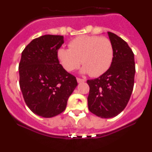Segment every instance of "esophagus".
Wrapping results in <instances>:
<instances>
[{
    "label": "esophagus",
    "mask_w": 152,
    "mask_h": 152,
    "mask_svg": "<svg viewBox=\"0 0 152 152\" xmlns=\"http://www.w3.org/2000/svg\"><path fill=\"white\" fill-rule=\"evenodd\" d=\"M77 81L78 83H82V82H84V81H85V80H84V79L79 78V77H77Z\"/></svg>",
    "instance_id": "obj_1"
}]
</instances>
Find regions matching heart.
I'll use <instances>...</instances> for the list:
<instances>
[{"mask_svg": "<svg viewBox=\"0 0 152 152\" xmlns=\"http://www.w3.org/2000/svg\"><path fill=\"white\" fill-rule=\"evenodd\" d=\"M68 47L69 49L61 48L57 51L58 59L67 72L77 69L81 61L82 73L97 77L110 67L113 48L106 37L83 35L72 39Z\"/></svg>", "mask_w": 152, "mask_h": 152, "instance_id": "obj_1", "label": "heart"}]
</instances>
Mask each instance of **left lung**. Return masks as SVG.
<instances>
[{
  "label": "left lung",
  "mask_w": 152,
  "mask_h": 152,
  "mask_svg": "<svg viewBox=\"0 0 152 152\" xmlns=\"http://www.w3.org/2000/svg\"><path fill=\"white\" fill-rule=\"evenodd\" d=\"M113 48V58L105 73L88 80V108L101 118L117 116L126 107L133 90L135 65L134 54L123 39L108 32Z\"/></svg>",
  "instance_id": "obj_1"
}]
</instances>
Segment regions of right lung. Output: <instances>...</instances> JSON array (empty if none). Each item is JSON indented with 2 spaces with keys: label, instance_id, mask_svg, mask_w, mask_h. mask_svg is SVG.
Listing matches in <instances>:
<instances>
[{
  "label": "right lung",
  "instance_id": "1",
  "mask_svg": "<svg viewBox=\"0 0 152 152\" xmlns=\"http://www.w3.org/2000/svg\"><path fill=\"white\" fill-rule=\"evenodd\" d=\"M63 36L45 35L34 39L22 52L19 64L20 87L25 103L35 114L56 116L65 110L77 82L63 68L57 51Z\"/></svg>",
  "mask_w": 152,
  "mask_h": 152
}]
</instances>
